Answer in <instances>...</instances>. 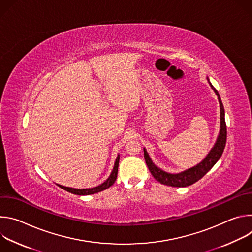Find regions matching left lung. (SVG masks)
<instances>
[{
	"label": "left lung",
	"instance_id": "obj_1",
	"mask_svg": "<svg viewBox=\"0 0 252 252\" xmlns=\"http://www.w3.org/2000/svg\"><path fill=\"white\" fill-rule=\"evenodd\" d=\"M209 82V81H208ZM210 87L213 89L215 94L219 96L220 104V131L219 138L215 142V146L212 148L210 153L207 155V157L196 166L191 167L186 171H183L181 173H168L160 168H158L157 165L154 164L152 161L151 158L149 157L146 149H143V155H145V159L146 163L153 174V176L157 179V181L162 185L169 186V187H175V188H185L191 186L198 182L200 178H202L211 168L212 166L218 162V160L222 156V153L225 148V143H226V124H225V119H224V107L221 102V98L220 96L219 92L213 88V86L209 83Z\"/></svg>",
	"mask_w": 252,
	"mask_h": 252
}]
</instances>
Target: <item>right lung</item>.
I'll return each mask as SVG.
<instances>
[{"label":"right lung","instance_id":"obj_1","mask_svg":"<svg viewBox=\"0 0 252 252\" xmlns=\"http://www.w3.org/2000/svg\"><path fill=\"white\" fill-rule=\"evenodd\" d=\"M119 161H120V156H118L117 159H116V162H115V166H114V169L110 175V177L106 179V181L101 184L100 186L98 187H95V188H93V189H71V188H66V187H63V186H59L61 189L70 192V193H74V194H78V195H89V194H94V193H96V192H99V191H102L106 189H109L110 187H112L116 179H117V176H118V169H119Z\"/></svg>","mask_w":252,"mask_h":252}]
</instances>
